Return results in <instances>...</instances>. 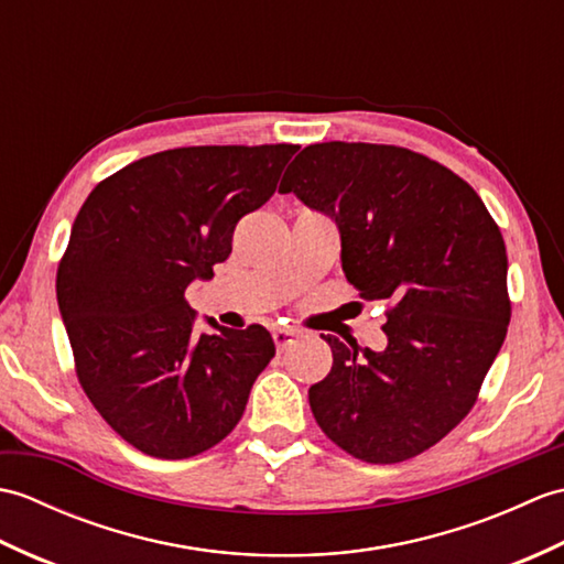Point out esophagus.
<instances>
[{
	"label": "esophagus",
	"mask_w": 564,
	"mask_h": 564,
	"mask_svg": "<svg viewBox=\"0 0 564 564\" xmlns=\"http://www.w3.org/2000/svg\"><path fill=\"white\" fill-rule=\"evenodd\" d=\"M273 341H275V349H279V351L289 349V346L295 341V332L293 329H275Z\"/></svg>",
	"instance_id": "obj_1"
}]
</instances>
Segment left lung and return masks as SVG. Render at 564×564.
Returning <instances> with one entry per match:
<instances>
[{
	"mask_svg": "<svg viewBox=\"0 0 564 564\" xmlns=\"http://www.w3.org/2000/svg\"><path fill=\"white\" fill-rule=\"evenodd\" d=\"M279 191L337 220L346 279L388 305L382 351L322 334L332 370L310 388L319 429L373 465L436 446L475 406L507 337L499 225L458 174L398 145H307Z\"/></svg>",
	"mask_w": 564,
	"mask_h": 564,
	"instance_id": "8db88e82",
	"label": "left lung"
}]
</instances>
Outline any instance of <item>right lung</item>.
<instances>
[{
	"label": "right lung",
	"instance_id": "add662e5",
	"mask_svg": "<svg viewBox=\"0 0 564 564\" xmlns=\"http://www.w3.org/2000/svg\"><path fill=\"white\" fill-rule=\"evenodd\" d=\"M297 145L164 150L106 176L84 200L57 263V305L82 390L118 436L182 460L237 426L275 356L261 325L198 334L186 303L232 251Z\"/></svg>",
	"mask_w": 564,
	"mask_h": 564
}]
</instances>
